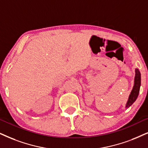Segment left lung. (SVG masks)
I'll list each match as a JSON object with an SVG mask.
<instances>
[{
    "label": "left lung",
    "mask_w": 148,
    "mask_h": 148,
    "mask_svg": "<svg viewBox=\"0 0 148 148\" xmlns=\"http://www.w3.org/2000/svg\"><path fill=\"white\" fill-rule=\"evenodd\" d=\"M140 86H141V73L138 69H135V76H134V83L132 90L130 92L128 100L127 101L126 104V108H129L132 104L135 102V100L139 96L140 90Z\"/></svg>",
    "instance_id": "8db88e82"
}]
</instances>
